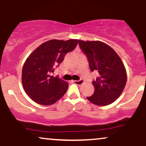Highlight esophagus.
I'll use <instances>...</instances> for the list:
<instances>
[{
	"label": "esophagus",
	"mask_w": 146,
	"mask_h": 146,
	"mask_svg": "<svg viewBox=\"0 0 146 146\" xmlns=\"http://www.w3.org/2000/svg\"><path fill=\"white\" fill-rule=\"evenodd\" d=\"M73 82L78 85H81V84H82L84 82V81L83 79H80V80H74V81H73Z\"/></svg>",
	"instance_id": "obj_1"
}]
</instances>
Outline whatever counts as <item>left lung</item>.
Here are the masks:
<instances>
[{
	"instance_id": "obj_1",
	"label": "left lung",
	"mask_w": 146,
	"mask_h": 146,
	"mask_svg": "<svg viewBox=\"0 0 146 146\" xmlns=\"http://www.w3.org/2000/svg\"><path fill=\"white\" fill-rule=\"evenodd\" d=\"M79 46L86 56L91 71L98 73L92 82L94 93L86 98L95 105L110 104L120 96L126 84V71L121 58L102 42L79 40Z\"/></svg>"
}]
</instances>
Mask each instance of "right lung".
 Here are the masks:
<instances>
[{
  "label": "right lung",
  "instance_id": "add662e5",
  "mask_svg": "<svg viewBox=\"0 0 146 146\" xmlns=\"http://www.w3.org/2000/svg\"><path fill=\"white\" fill-rule=\"evenodd\" d=\"M78 41L72 39L46 41L27 59L22 71V83L31 100L48 106L55 104L65 94L68 84L51 74L62 62L66 53L76 47Z\"/></svg>",
  "mask_w": 146,
  "mask_h": 146
}]
</instances>
